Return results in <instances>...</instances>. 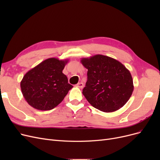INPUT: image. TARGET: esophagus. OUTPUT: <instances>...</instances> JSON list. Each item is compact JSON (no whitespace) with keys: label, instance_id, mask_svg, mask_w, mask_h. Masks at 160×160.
Listing matches in <instances>:
<instances>
[{"label":"esophagus","instance_id":"obj_1","mask_svg":"<svg viewBox=\"0 0 160 160\" xmlns=\"http://www.w3.org/2000/svg\"><path fill=\"white\" fill-rule=\"evenodd\" d=\"M76 86L77 87V88H79L80 89H82V88H83V83H82V82H79V83H78L76 85Z\"/></svg>","mask_w":160,"mask_h":160}]
</instances>
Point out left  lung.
Masks as SVG:
<instances>
[{"mask_svg":"<svg viewBox=\"0 0 160 160\" xmlns=\"http://www.w3.org/2000/svg\"><path fill=\"white\" fill-rule=\"evenodd\" d=\"M81 62L88 69L83 94L93 107L113 112L128 102L133 91V79L122 62L102 55L82 58Z\"/></svg>","mask_w":160,"mask_h":160,"instance_id":"left-lung-1","label":"left lung"}]
</instances>
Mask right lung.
Instances as JSON below:
<instances>
[{
    "instance_id": "right-lung-1",
    "label": "right lung",
    "mask_w": 160,
    "mask_h": 160,
    "mask_svg": "<svg viewBox=\"0 0 160 160\" xmlns=\"http://www.w3.org/2000/svg\"><path fill=\"white\" fill-rule=\"evenodd\" d=\"M68 59L49 58L28 71L21 82L22 95L31 107L51 110L59 105L72 89L62 73Z\"/></svg>"
}]
</instances>
